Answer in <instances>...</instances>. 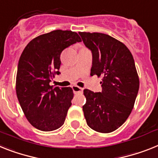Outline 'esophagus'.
Instances as JSON below:
<instances>
[{
  "label": "esophagus",
  "mask_w": 158,
  "mask_h": 158,
  "mask_svg": "<svg viewBox=\"0 0 158 158\" xmlns=\"http://www.w3.org/2000/svg\"><path fill=\"white\" fill-rule=\"evenodd\" d=\"M72 90L73 91H74V93H80V92H82L83 91V88L82 87H78V86H72Z\"/></svg>",
  "instance_id": "34e87169"
}]
</instances>
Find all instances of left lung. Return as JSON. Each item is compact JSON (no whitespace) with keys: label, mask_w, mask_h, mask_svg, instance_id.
<instances>
[{"label":"left lung","mask_w":158,"mask_h":158,"mask_svg":"<svg viewBox=\"0 0 158 158\" xmlns=\"http://www.w3.org/2000/svg\"><path fill=\"white\" fill-rule=\"evenodd\" d=\"M92 54L91 75L102 77L101 92L84 89L83 111L87 125L108 133L117 129L132 112L139 90L133 57L127 46L108 34L79 32Z\"/></svg>","instance_id":"1"}]
</instances>
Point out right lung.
<instances>
[{"mask_svg":"<svg viewBox=\"0 0 158 158\" xmlns=\"http://www.w3.org/2000/svg\"><path fill=\"white\" fill-rule=\"evenodd\" d=\"M80 42L75 32L54 30L30 41L20 57L17 96L28 121L39 130H55L64 124L73 91L71 87H54L50 83L60 74L62 51Z\"/></svg>","mask_w":158,"mask_h":158,"instance_id":"obj_1","label":"right lung"}]
</instances>
